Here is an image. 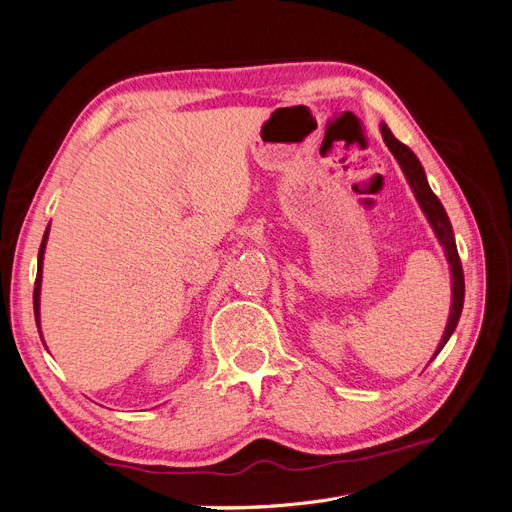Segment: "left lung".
Instances as JSON below:
<instances>
[{
    "label": "left lung",
    "instance_id": "8db88e82",
    "mask_svg": "<svg viewBox=\"0 0 512 512\" xmlns=\"http://www.w3.org/2000/svg\"><path fill=\"white\" fill-rule=\"evenodd\" d=\"M382 132V138L386 147L391 149L393 156L397 158L401 170H404L406 179L410 181L412 190H414V196L418 200V205H421V209L425 211L429 224L433 226V232H436L438 241L442 243L444 252H446V258H448V265H451V277H453V299H451V314H448V324H446V331L442 335V342L436 350L438 352L446 346L448 339H451L453 331L457 329V322H459V316H461V309H463V297H466V284H463V269H461V260H459V254H457V245H455V235H453V226H451V220H448V215L440 203V198L431 192L429 183H427V177H425V170L421 166V162H418V158L412 153L410 147H406L404 143H399L397 138L393 136V132L382 126L380 128Z\"/></svg>",
    "mask_w": 512,
    "mask_h": 512
}]
</instances>
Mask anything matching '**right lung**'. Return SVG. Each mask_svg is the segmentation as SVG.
I'll list each match as a JSON object with an SVG mask.
<instances>
[{
	"instance_id": "1",
	"label": "right lung",
	"mask_w": 512,
	"mask_h": 512,
	"mask_svg": "<svg viewBox=\"0 0 512 512\" xmlns=\"http://www.w3.org/2000/svg\"><path fill=\"white\" fill-rule=\"evenodd\" d=\"M46 235H49V228H46V232H44L42 245H40V252H38V273H36V288H34V314H36V324H38V329H40V280H42V256H44Z\"/></svg>"
}]
</instances>
